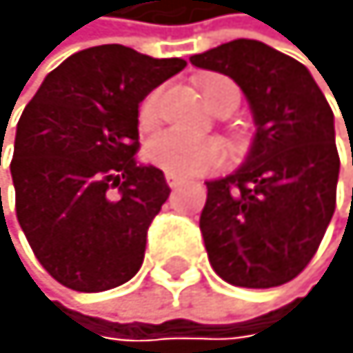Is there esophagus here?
I'll return each instance as SVG.
<instances>
[{"mask_svg": "<svg viewBox=\"0 0 353 353\" xmlns=\"http://www.w3.org/2000/svg\"><path fill=\"white\" fill-rule=\"evenodd\" d=\"M182 178H178V175H171V173H166V185L171 187V189H175V187H180L182 185Z\"/></svg>", "mask_w": 353, "mask_h": 353, "instance_id": "1", "label": "esophagus"}]
</instances>
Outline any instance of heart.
<instances>
[{
    "label": "heart",
    "instance_id": "heart-1",
    "mask_svg": "<svg viewBox=\"0 0 353 353\" xmlns=\"http://www.w3.org/2000/svg\"><path fill=\"white\" fill-rule=\"evenodd\" d=\"M203 99L205 103L217 113L224 105L236 108L240 101V94L236 85L224 78H210L203 83ZM161 115V90L157 88L148 92L145 99L139 105V127L152 129L159 122ZM145 157L157 168L178 175V178H196L212 168H217L224 159V145L217 139H196L187 136L182 131L166 129L154 134L145 145Z\"/></svg>",
    "mask_w": 353,
    "mask_h": 353
}]
</instances>
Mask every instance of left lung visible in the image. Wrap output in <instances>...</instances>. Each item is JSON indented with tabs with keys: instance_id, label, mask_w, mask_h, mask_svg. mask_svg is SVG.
<instances>
[{
	"instance_id": "1",
	"label": "left lung",
	"mask_w": 353,
	"mask_h": 353,
	"mask_svg": "<svg viewBox=\"0 0 353 353\" xmlns=\"http://www.w3.org/2000/svg\"><path fill=\"white\" fill-rule=\"evenodd\" d=\"M189 62L236 80L256 122L245 164L205 182L199 226L210 265L233 287L287 284L312 261L335 212L331 105L305 66L261 41L236 39Z\"/></svg>"
}]
</instances>
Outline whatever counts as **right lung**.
<instances>
[{"label": "right lung", "instance_id": "1", "mask_svg": "<svg viewBox=\"0 0 353 353\" xmlns=\"http://www.w3.org/2000/svg\"><path fill=\"white\" fill-rule=\"evenodd\" d=\"M185 66L94 46L48 73L22 110L15 214L34 256L64 287L94 294L139 273L148 226L171 194L159 168L136 164L139 103Z\"/></svg>", "mask_w": 353, "mask_h": 353}]
</instances>
